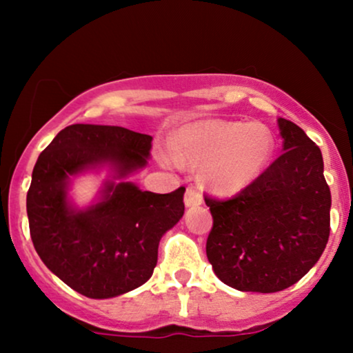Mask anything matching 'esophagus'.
Segmentation results:
<instances>
[{"mask_svg": "<svg viewBox=\"0 0 353 353\" xmlns=\"http://www.w3.org/2000/svg\"><path fill=\"white\" fill-rule=\"evenodd\" d=\"M184 204L188 208H192V205H201L202 204V194L199 189L196 188H188L184 196Z\"/></svg>", "mask_w": 353, "mask_h": 353, "instance_id": "obj_1", "label": "esophagus"}]
</instances>
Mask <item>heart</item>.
I'll use <instances>...</instances> for the list:
<instances>
[{"label":"heart","instance_id":"1","mask_svg":"<svg viewBox=\"0 0 353 353\" xmlns=\"http://www.w3.org/2000/svg\"><path fill=\"white\" fill-rule=\"evenodd\" d=\"M274 151V134L265 124L201 121L181 128L164 161L201 165V181L209 189L236 194L264 174Z\"/></svg>","mask_w":353,"mask_h":353}]
</instances>
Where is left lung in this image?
<instances>
[{
    "label": "left lung",
    "mask_w": 353,
    "mask_h": 353,
    "mask_svg": "<svg viewBox=\"0 0 353 353\" xmlns=\"http://www.w3.org/2000/svg\"><path fill=\"white\" fill-rule=\"evenodd\" d=\"M283 152L230 199L205 196L212 214L205 252L222 282L242 292L270 294L299 282L325 249L330 189L319 145L279 117Z\"/></svg>",
    "instance_id": "obj_1"
}]
</instances>
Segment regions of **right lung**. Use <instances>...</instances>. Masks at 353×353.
Segmentation results:
<instances>
[{
  "label": "right lung",
  "instance_id": "right-lung-1",
  "mask_svg": "<svg viewBox=\"0 0 353 353\" xmlns=\"http://www.w3.org/2000/svg\"><path fill=\"white\" fill-rule=\"evenodd\" d=\"M152 137L119 125L72 124L39 154L26 196L30 234L44 265L89 299H109L149 281L161 237L184 214L185 188L169 194L108 181L101 199L76 209L71 177L109 164L117 179L148 164Z\"/></svg>",
  "mask_w": 353,
  "mask_h": 353
}]
</instances>
